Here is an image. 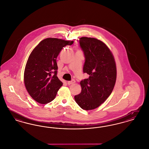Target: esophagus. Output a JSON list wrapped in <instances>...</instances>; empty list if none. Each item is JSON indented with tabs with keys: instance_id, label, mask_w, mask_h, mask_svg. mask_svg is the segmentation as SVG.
I'll use <instances>...</instances> for the list:
<instances>
[{
	"instance_id": "esophagus-1",
	"label": "esophagus",
	"mask_w": 149,
	"mask_h": 149,
	"mask_svg": "<svg viewBox=\"0 0 149 149\" xmlns=\"http://www.w3.org/2000/svg\"><path fill=\"white\" fill-rule=\"evenodd\" d=\"M75 82H76V81H75L74 79H72V81H68L67 84H68V85H72V84H73L75 83Z\"/></svg>"
}]
</instances>
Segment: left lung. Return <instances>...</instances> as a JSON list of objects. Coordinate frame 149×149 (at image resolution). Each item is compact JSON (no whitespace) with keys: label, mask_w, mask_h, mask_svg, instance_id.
Masks as SVG:
<instances>
[{"label":"left lung","mask_w":149,"mask_h":149,"mask_svg":"<svg viewBox=\"0 0 149 149\" xmlns=\"http://www.w3.org/2000/svg\"><path fill=\"white\" fill-rule=\"evenodd\" d=\"M79 42L85 60L83 72L89 77L81 81L82 91L74 96V100L83 109H94L113 91L117 78L116 62L109 49L102 41L82 37Z\"/></svg>","instance_id":"obj_1"}]
</instances>
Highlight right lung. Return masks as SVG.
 Instances as JSON below:
<instances>
[{"label": "right lung", "mask_w": 149, "mask_h": 149, "mask_svg": "<svg viewBox=\"0 0 149 149\" xmlns=\"http://www.w3.org/2000/svg\"><path fill=\"white\" fill-rule=\"evenodd\" d=\"M73 41L56 38L42 40L29 57L24 73V82L30 96L40 104H47L55 99L63 83L57 77L56 58L63 47Z\"/></svg>", "instance_id": "add662e5"}]
</instances>
